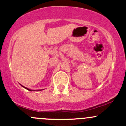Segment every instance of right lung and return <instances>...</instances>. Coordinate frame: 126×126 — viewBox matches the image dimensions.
Returning a JSON list of instances; mask_svg holds the SVG:
<instances>
[{"label": "right lung", "instance_id": "1", "mask_svg": "<svg viewBox=\"0 0 126 126\" xmlns=\"http://www.w3.org/2000/svg\"><path fill=\"white\" fill-rule=\"evenodd\" d=\"M21 86H22V85H21ZM23 87H24V88H25V89H28V90H29V91H32V90H31V89H28V88H25V87H24V86H23Z\"/></svg>", "mask_w": 126, "mask_h": 126}]
</instances>
